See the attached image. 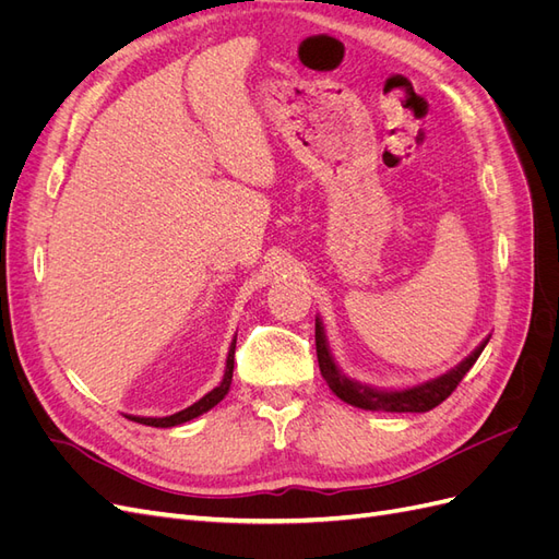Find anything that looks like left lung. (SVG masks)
Here are the masks:
<instances>
[{
  "instance_id": "left-lung-1",
  "label": "left lung",
  "mask_w": 559,
  "mask_h": 559,
  "mask_svg": "<svg viewBox=\"0 0 559 559\" xmlns=\"http://www.w3.org/2000/svg\"><path fill=\"white\" fill-rule=\"evenodd\" d=\"M489 341V337H487ZM487 341L473 352L468 357L452 368L450 373L429 380L425 384H417L413 389H401V392H384V389H373L349 380L347 376L341 373V368L335 366L329 345H326V335H324V326L317 317L314 321V345H317V361H319V370L324 376L326 384L331 386V392L343 399L345 403L354 405V408H364V411H382V413H427L431 408H436L438 403H443L456 384L462 382V378L468 373L471 366L478 361L480 352L485 349Z\"/></svg>"
}]
</instances>
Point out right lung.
<instances>
[{"label": "right lung", "mask_w": 559, "mask_h": 559, "mask_svg": "<svg viewBox=\"0 0 559 559\" xmlns=\"http://www.w3.org/2000/svg\"><path fill=\"white\" fill-rule=\"evenodd\" d=\"M233 364H235V341L230 343V349H228L224 380H222V384L214 386L210 394H205L200 401H195L193 405H189V408H186V411H179V413L167 415V417H134V415H132V417L128 415V417H130L132 421H140V425H146V427H163V429H165V427L183 425V421H189V419H193V417H198V415H202V413H207L210 408H214V405L228 394L230 382H233Z\"/></svg>", "instance_id": "add662e5"}]
</instances>
